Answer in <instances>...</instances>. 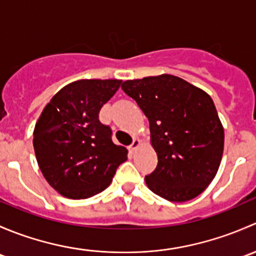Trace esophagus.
<instances>
[{"mask_svg":"<svg viewBox=\"0 0 256 256\" xmlns=\"http://www.w3.org/2000/svg\"><path fill=\"white\" fill-rule=\"evenodd\" d=\"M140 144H141V141L138 140V138H135V140L132 141V144H130V151L131 152H135L136 150H138V147L140 146Z\"/></svg>","mask_w":256,"mask_h":256,"instance_id":"1","label":"esophagus"}]
</instances>
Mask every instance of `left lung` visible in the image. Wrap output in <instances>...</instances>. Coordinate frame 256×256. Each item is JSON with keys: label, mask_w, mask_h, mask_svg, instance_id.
Wrapping results in <instances>:
<instances>
[{"label": "left lung", "mask_w": 256, "mask_h": 256, "mask_svg": "<svg viewBox=\"0 0 256 256\" xmlns=\"http://www.w3.org/2000/svg\"><path fill=\"white\" fill-rule=\"evenodd\" d=\"M121 88L148 118L158 164L144 177L147 187L171 202L200 196L216 177L224 148L212 98L170 74L126 80Z\"/></svg>", "instance_id": "obj_1"}]
</instances>
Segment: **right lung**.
<instances>
[{
    "instance_id": "right-lung-1",
    "label": "right lung",
    "mask_w": 256,
    "mask_h": 256,
    "mask_svg": "<svg viewBox=\"0 0 256 256\" xmlns=\"http://www.w3.org/2000/svg\"><path fill=\"white\" fill-rule=\"evenodd\" d=\"M118 79H82L66 85L44 108L33 132L36 158L56 192L85 200L102 192L128 150L112 142L100 109L121 85Z\"/></svg>"
}]
</instances>
